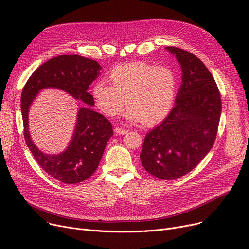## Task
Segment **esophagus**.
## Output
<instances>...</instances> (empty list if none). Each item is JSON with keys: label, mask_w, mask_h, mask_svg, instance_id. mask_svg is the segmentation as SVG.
I'll list each match as a JSON object with an SVG mask.
<instances>
[{"label": "esophagus", "mask_w": 249, "mask_h": 249, "mask_svg": "<svg viewBox=\"0 0 249 249\" xmlns=\"http://www.w3.org/2000/svg\"><path fill=\"white\" fill-rule=\"evenodd\" d=\"M114 131H115L116 134H119V135H124V134L128 133L127 129H124V128H121V127H116L114 129Z\"/></svg>", "instance_id": "1"}]
</instances>
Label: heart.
<instances>
[{"label": "heart", "mask_w": 249, "mask_h": 249, "mask_svg": "<svg viewBox=\"0 0 249 249\" xmlns=\"http://www.w3.org/2000/svg\"><path fill=\"white\" fill-rule=\"evenodd\" d=\"M109 77L112 84L100 78L91 88L97 107L108 117L119 115L127 104L126 117L130 122L143 120L151 125L162 120L173 106L177 77L166 65L145 61L117 64Z\"/></svg>", "instance_id": "heart-1"}]
</instances>
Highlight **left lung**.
Segmentation results:
<instances>
[{
	"mask_svg": "<svg viewBox=\"0 0 249 249\" xmlns=\"http://www.w3.org/2000/svg\"><path fill=\"white\" fill-rule=\"evenodd\" d=\"M181 68L175 107L145 135L140 160L145 171L160 179L190 173L211 150L221 116V97L213 75L193 53L167 46Z\"/></svg>",
	"mask_w": 249,
	"mask_h": 249,
	"instance_id": "left-lung-1",
	"label": "left lung"
}]
</instances>
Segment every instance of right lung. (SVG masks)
Listing matches in <instances>:
<instances>
[{
	"mask_svg": "<svg viewBox=\"0 0 249 249\" xmlns=\"http://www.w3.org/2000/svg\"><path fill=\"white\" fill-rule=\"evenodd\" d=\"M101 65L80 55H58L41 64L29 77L21 95V112L26 144L40 167L64 184L74 185L93 175L108 140L113 136L111 122L91 110L94 99L88 89L100 74ZM55 87L67 91L84 103L79 109L77 125L69 146L63 153L51 156L35 146L29 134L28 112L39 90Z\"/></svg>",
	"mask_w": 249,
	"mask_h": 249,
	"instance_id": "right-lung-1",
	"label": "right lung"
}]
</instances>
